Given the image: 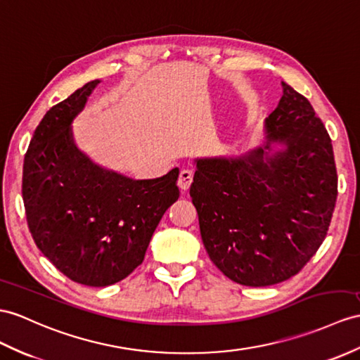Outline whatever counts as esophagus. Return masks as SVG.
<instances>
[{"instance_id": "obj_1", "label": "esophagus", "mask_w": 360, "mask_h": 360, "mask_svg": "<svg viewBox=\"0 0 360 360\" xmlns=\"http://www.w3.org/2000/svg\"><path fill=\"white\" fill-rule=\"evenodd\" d=\"M192 177H194V172L191 169H181L180 175H179V188L185 192L189 189L191 183H192Z\"/></svg>"}]
</instances>
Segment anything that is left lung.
Listing matches in <instances>:
<instances>
[{"label":"left lung","mask_w":360,"mask_h":360,"mask_svg":"<svg viewBox=\"0 0 360 360\" xmlns=\"http://www.w3.org/2000/svg\"><path fill=\"white\" fill-rule=\"evenodd\" d=\"M266 142L240 157L197 159L189 194L210 261L241 285L296 275L326 240L338 198L331 139L311 103L281 82ZM271 143L285 148L270 155Z\"/></svg>","instance_id":"1"}]
</instances>
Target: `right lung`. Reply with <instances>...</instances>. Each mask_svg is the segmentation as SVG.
<instances>
[{
	"label": "right lung",
	"instance_id": "right-lung-1",
	"mask_svg": "<svg viewBox=\"0 0 360 360\" xmlns=\"http://www.w3.org/2000/svg\"><path fill=\"white\" fill-rule=\"evenodd\" d=\"M101 81L51 107L24 157L22 200L44 257L77 284L105 287L142 264L157 224L179 200V168L153 180L108 171L77 150L72 122Z\"/></svg>",
	"mask_w": 360,
	"mask_h": 360
}]
</instances>
